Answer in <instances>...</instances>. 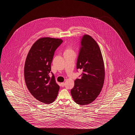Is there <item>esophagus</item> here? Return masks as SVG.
Segmentation results:
<instances>
[{
    "label": "esophagus",
    "mask_w": 135,
    "mask_h": 135,
    "mask_svg": "<svg viewBox=\"0 0 135 135\" xmlns=\"http://www.w3.org/2000/svg\"><path fill=\"white\" fill-rule=\"evenodd\" d=\"M61 85L62 87H64V86H65V83H61Z\"/></svg>",
    "instance_id": "34e87169"
}]
</instances>
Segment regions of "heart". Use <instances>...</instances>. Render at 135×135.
<instances>
[{"label":"heart","instance_id":"1","mask_svg":"<svg viewBox=\"0 0 135 135\" xmlns=\"http://www.w3.org/2000/svg\"><path fill=\"white\" fill-rule=\"evenodd\" d=\"M73 52V50H72L70 46H68L65 51V52Z\"/></svg>","mask_w":135,"mask_h":135}]
</instances>
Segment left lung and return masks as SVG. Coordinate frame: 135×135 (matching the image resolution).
<instances>
[{
    "mask_svg": "<svg viewBox=\"0 0 135 135\" xmlns=\"http://www.w3.org/2000/svg\"><path fill=\"white\" fill-rule=\"evenodd\" d=\"M77 69H80L83 72L80 78L75 80L71 94L76 103L88 105L99 95L105 79L104 65L100 49L95 40L88 35L80 38Z\"/></svg>",
    "mask_w": 135,
    "mask_h": 135,
    "instance_id": "1",
    "label": "left lung"
}]
</instances>
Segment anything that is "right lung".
Here are the masks:
<instances>
[{"label": "right lung", "instance_id": "1", "mask_svg": "<svg viewBox=\"0 0 135 135\" xmlns=\"http://www.w3.org/2000/svg\"><path fill=\"white\" fill-rule=\"evenodd\" d=\"M62 42L59 38H40L33 44L26 58L24 68L26 85L31 95L44 103L53 102L60 88L51 72V65L55 50Z\"/></svg>", "mask_w": 135, "mask_h": 135}]
</instances>
